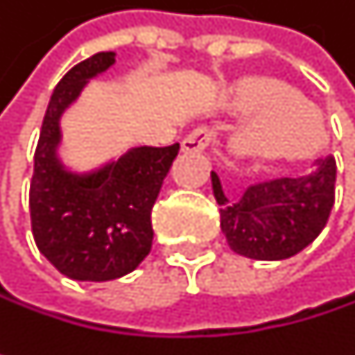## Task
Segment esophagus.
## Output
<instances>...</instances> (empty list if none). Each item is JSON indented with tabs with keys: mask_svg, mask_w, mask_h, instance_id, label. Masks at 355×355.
<instances>
[{
	"mask_svg": "<svg viewBox=\"0 0 355 355\" xmlns=\"http://www.w3.org/2000/svg\"><path fill=\"white\" fill-rule=\"evenodd\" d=\"M211 139H214V129L197 127L180 141V148H182V152H201L211 144Z\"/></svg>",
	"mask_w": 355,
	"mask_h": 355,
	"instance_id": "1",
	"label": "esophagus"
}]
</instances>
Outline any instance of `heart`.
Listing matches in <instances>:
<instances>
[{"label": "heart", "mask_w": 355, "mask_h": 355, "mask_svg": "<svg viewBox=\"0 0 355 355\" xmlns=\"http://www.w3.org/2000/svg\"><path fill=\"white\" fill-rule=\"evenodd\" d=\"M236 107L257 114L239 133L241 154L265 160H300L322 135L319 108L271 80H245L236 88Z\"/></svg>", "instance_id": "b5f03b06"}]
</instances>
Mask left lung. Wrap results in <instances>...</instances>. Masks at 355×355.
Returning a JSON list of instances; mask_svg holds the SVG:
<instances>
[{
  "label": "left lung",
  "mask_w": 355,
  "mask_h": 355,
  "mask_svg": "<svg viewBox=\"0 0 355 355\" xmlns=\"http://www.w3.org/2000/svg\"><path fill=\"white\" fill-rule=\"evenodd\" d=\"M335 158L327 156L302 177L250 184L241 199H228L211 173L220 205V228L230 248L254 261H282L306 248L324 228L335 203Z\"/></svg>",
  "instance_id": "1"
}]
</instances>
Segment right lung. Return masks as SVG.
Returning a JSON list of instances; mask_svg holds the SVG:
<instances>
[{
  "label": "right lung",
  "instance_id": "1",
  "mask_svg": "<svg viewBox=\"0 0 355 355\" xmlns=\"http://www.w3.org/2000/svg\"><path fill=\"white\" fill-rule=\"evenodd\" d=\"M114 65V53H96L71 67L49 101L35 152L31 222L38 250L63 275L108 282L131 273L152 248V207L178 154L139 146L90 173L67 171L59 160L61 114L86 84Z\"/></svg>",
  "mask_w": 355,
  "mask_h": 355
}]
</instances>
